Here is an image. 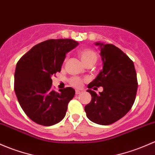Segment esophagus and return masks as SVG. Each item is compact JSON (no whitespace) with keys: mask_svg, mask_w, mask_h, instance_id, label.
<instances>
[{"mask_svg":"<svg viewBox=\"0 0 155 155\" xmlns=\"http://www.w3.org/2000/svg\"><path fill=\"white\" fill-rule=\"evenodd\" d=\"M81 93H82V91H79V90H76V95H79V94H80Z\"/></svg>","mask_w":155,"mask_h":155,"instance_id":"obj_1","label":"esophagus"}]
</instances>
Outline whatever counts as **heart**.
I'll return each instance as SVG.
<instances>
[{"mask_svg": "<svg viewBox=\"0 0 155 155\" xmlns=\"http://www.w3.org/2000/svg\"><path fill=\"white\" fill-rule=\"evenodd\" d=\"M79 56L82 62L85 65L87 63H95L97 59L96 53L90 49H83L79 52ZM71 84L76 87H79L82 84V80L79 78H72L71 79Z\"/></svg>", "mask_w": 155, "mask_h": 155, "instance_id": "heart-1", "label": "heart"}]
</instances>
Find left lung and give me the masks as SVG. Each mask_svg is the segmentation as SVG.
Returning <instances> with one entry per match:
<instances>
[{
  "instance_id": "8db88e82",
  "label": "left lung",
  "mask_w": 155,
  "mask_h": 155,
  "mask_svg": "<svg viewBox=\"0 0 155 155\" xmlns=\"http://www.w3.org/2000/svg\"><path fill=\"white\" fill-rule=\"evenodd\" d=\"M102 61V70L87 85L91 101L84 107L86 116L93 123L107 125L123 117L132 107L137 90L134 62L120 49L110 44L96 42ZM93 87H102L97 94ZM96 88V87H94Z\"/></svg>"
}]
</instances>
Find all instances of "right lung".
Here are the masks:
<instances>
[{
    "mask_svg": "<svg viewBox=\"0 0 155 155\" xmlns=\"http://www.w3.org/2000/svg\"><path fill=\"white\" fill-rule=\"evenodd\" d=\"M78 45L73 39H50L35 45L18 61L15 92L23 110L35 123L50 126L66 114L75 90L52 91L51 77L61 71L66 54Z\"/></svg>",
    "mask_w": 155,
    "mask_h": 155,
    "instance_id": "right-lung-1",
    "label": "right lung"
}]
</instances>
